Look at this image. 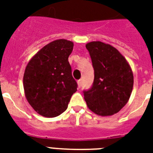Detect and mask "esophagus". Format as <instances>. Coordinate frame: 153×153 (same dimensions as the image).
Returning <instances> with one entry per match:
<instances>
[{
    "label": "esophagus",
    "instance_id": "esophagus-1",
    "mask_svg": "<svg viewBox=\"0 0 153 153\" xmlns=\"http://www.w3.org/2000/svg\"><path fill=\"white\" fill-rule=\"evenodd\" d=\"M82 84V79H79V81H78V85H79V87H81Z\"/></svg>",
    "mask_w": 153,
    "mask_h": 153
}]
</instances>
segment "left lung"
I'll return each mask as SVG.
<instances>
[{"label": "left lung", "mask_w": 153, "mask_h": 153, "mask_svg": "<svg viewBox=\"0 0 153 153\" xmlns=\"http://www.w3.org/2000/svg\"><path fill=\"white\" fill-rule=\"evenodd\" d=\"M86 48L94 68L91 87L83 91L87 107L102 116L115 114L128 102L133 87V74L124 57L115 47L101 42Z\"/></svg>", "instance_id": "1"}]
</instances>
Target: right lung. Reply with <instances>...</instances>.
I'll return each mask as SVG.
<instances>
[{"label":"right lung","mask_w":153,"mask_h":153,"mask_svg":"<svg viewBox=\"0 0 153 153\" xmlns=\"http://www.w3.org/2000/svg\"><path fill=\"white\" fill-rule=\"evenodd\" d=\"M73 47L71 41H53L41 49L26 66L23 77L25 97L39 115L55 117L64 112L77 91L68 61Z\"/></svg>","instance_id":"right-lung-1"}]
</instances>
